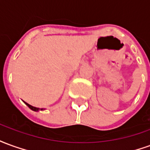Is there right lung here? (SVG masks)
Wrapping results in <instances>:
<instances>
[{
  "label": "right lung",
  "instance_id": "1",
  "mask_svg": "<svg viewBox=\"0 0 150 150\" xmlns=\"http://www.w3.org/2000/svg\"><path fill=\"white\" fill-rule=\"evenodd\" d=\"M25 104H26L28 107L30 108V109H32V110H33V111H35V112H36V111L39 110V108H36V107H34V106H31L30 104H27V103H25ZM40 110H43V108H40Z\"/></svg>",
  "mask_w": 150,
  "mask_h": 150
}]
</instances>
